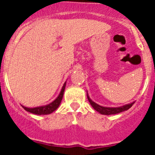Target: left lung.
Instances as JSON below:
<instances>
[{
    "label": "left lung",
    "mask_w": 155,
    "mask_h": 155,
    "mask_svg": "<svg viewBox=\"0 0 155 155\" xmlns=\"http://www.w3.org/2000/svg\"><path fill=\"white\" fill-rule=\"evenodd\" d=\"M87 99L89 101L90 104L91 105L93 108H94L97 112H98L99 113L102 115H113V114H117V113H120L121 112H124V111L128 110L130 108L134 105V102H132L130 104H127V105H124V106H121V107H116V108H109V107H103V106H101V105H98L95 102H94L93 101H91V98H89L88 94H87Z\"/></svg>",
    "instance_id": "obj_1"
}]
</instances>
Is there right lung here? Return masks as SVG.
Instances as JSON below:
<instances>
[{"instance_id":"right-lung-1","label":"right lung","mask_w":155,"mask_h":155,"mask_svg":"<svg viewBox=\"0 0 155 155\" xmlns=\"http://www.w3.org/2000/svg\"><path fill=\"white\" fill-rule=\"evenodd\" d=\"M65 86H66V82L64 83V86H63L62 89H61V93L58 95L57 98H56L53 102L51 103L48 104V105H44V106H39V107L36 108H27L23 106L24 109L27 111V112H29L31 113H33V114L36 115H46V114H50L55 111L57 108L59 107V105L61 104V101H62L63 96H64V89H65Z\"/></svg>"}]
</instances>
